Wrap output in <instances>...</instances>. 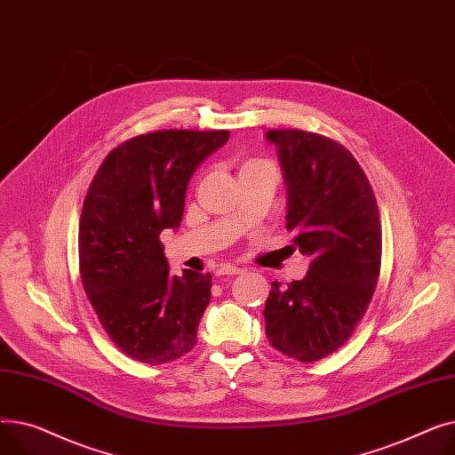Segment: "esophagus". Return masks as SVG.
Here are the masks:
<instances>
[{"mask_svg": "<svg viewBox=\"0 0 455 455\" xmlns=\"http://www.w3.org/2000/svg\"><path fill=\"white\" fill-rule=\"evenodd\" d=\"M240 273H243V269H242V267H235V266H223V267L218 271V275H227V276H230V275H240Z\"/></svg>", "mask_w": 455, "mask_h": 455, "instance_id": "1", "label": "esophagus"}]
</instances>
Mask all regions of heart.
Wrapping results in <instances>:
<instances>
[{
    "instance_id": "1",
    "label": "heart",
    "mask_w": 455,
    "mask_h": 455,
    "mask_svg": "<svg viewBox=\"0 0 455 455\" xmlns=\"http://www.w3.org/2000/svg\"><path fill=\"white\" fill-rule=\"evenodd\" d=\"M247 164H251V162H247Z\"/></svg>"
}]
</instances>
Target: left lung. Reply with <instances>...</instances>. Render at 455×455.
<instances>
[{"label": "left lung", "instance_id": "obj_1", "mask_svg": "<svg viewBox=\"0 0 455 455\" xmlns=\"http://www.w3.org/2000/svg\"><path fill=\"white\" fill-rule=\"evenodd\" d=\"M288 191L285 228L312 258L302 280L273 282L266 336L312 363L338 350L365 315L381 264L378 204L362 165L341 143L297 129L267 131Z\"/></svg>", "mask_w": 455, "mask_h": 455}]
</instances>
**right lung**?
I'll use <instances>...</instances> for the list:
<instances>
[{
	"mask_svg": "<svg viewBox=\"0 0 455 455\" xmlns=\"http://www.w3.org/2000/svg\"><path fill=\"white\" fill-rule=\"evenodd\" d=\"M228 131H156L108 153L79 221L83 288L116 347L148 365L197 345L212 275L170 273L160 234L177 230L188 182Z\"/></svg>",
	"mask_w": 455,
	"mask_h": 455,
	"instance_id": "obj_1",
	"label": "right lung"
}]
</instances>
